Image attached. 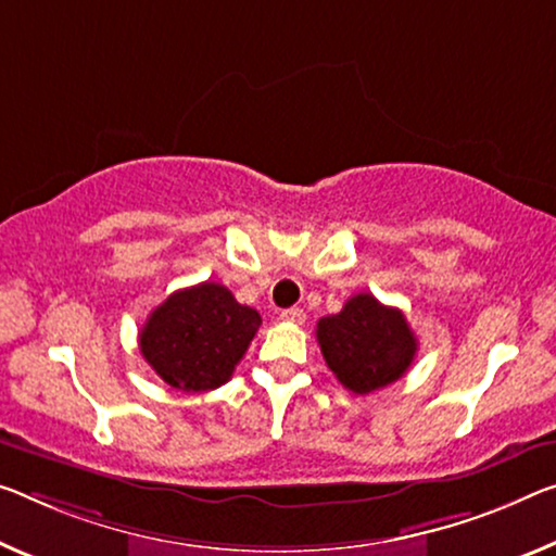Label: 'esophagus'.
I'll list each match as a JSON object with an SVG mask.
<instances>
[{
    "instance_id": "34e87169",
    "label": "esophagus",
    "mask_w": 556,
    "mask_h": 556,
    "mask_svg": "<svg viewBox=\"0 0 556 556\" xmlns=\"http://www.w3.org/2000/svg\"><path fill=\"white\" fill-rule=\"evenodd\" d=\"M280 318H283L286 323H293V326H303L305 313L301 311V307H288V311L280 313Z\"/></svg>"
}]
</instances>
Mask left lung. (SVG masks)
<instances>
[{
    "label": "left lung",
    "mask_w": 556,
    "mask_h": 556,
    "mask_svg": "<svg viewBox=\"0 0 556 556\" xmlns=\"http://www.w3.org/2000/svg\"><path fill=\"white\" fill-rule=\"evenodd\" d=\"M318 343L336 378L355 395L403 378L417 353V338L397 307L357 293L343 311L318 320Z\"/></svg>",
    "instance_id": "8db88e82"
}]
</instances>
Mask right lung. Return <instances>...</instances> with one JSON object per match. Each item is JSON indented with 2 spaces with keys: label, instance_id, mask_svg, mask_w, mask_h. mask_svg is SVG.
<instances>
[{
  "label": "right lung",
  "instance_id": "add662e5",
  "mask_svg": "<svg viewBox=\"0 0 556 556\" xmlns=\"http://www.w3.org/2000/svg\"><path fill=\"white\" fill-rule=\"evenodd\" d=\"M261 323L258 311L238 303L226 286L206 280L153 307L139 348L170 388L206 392L230 380Z\"/></svg>",
  "mask_w": 556,
  "mask_h": 556
}]
</instances>
